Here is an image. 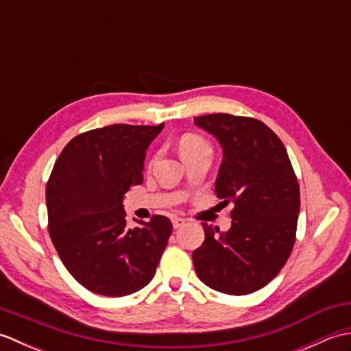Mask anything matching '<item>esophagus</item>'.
Listing matches in <instances>:
<instances>
[{
  "mask_svg": "<svg viewBox=\"0 0 351 351\" xmlns=\"http://www.w3.org/2000/svg\"><path fill=\"white\" fill-rule=\"evenodd\" d=\"M171 223H173V228L178 229L185 225V219H181V217H173V220H171Z\"/></svg>",
  "mask_w": 351,
  "mask_h": 351,
  "instance_id": "obj_1",
  "label": "esophagus"
}]
</instances>
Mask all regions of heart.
<instances>
[{"label": "heart", "mask_w": 351, "mask_h": 351, "mask_svg": "<svg viewBox=\"0 0 351 351\" xmlns=\"http://www.w3.org/2000/svg\"><path fill=\"white\" fill-rule=\"evenodd\" d=\"M180 151L182 156H189L193 154H199V152H211V145L204 136L195 132H189L184 134V136L180 138ZM155 161V155L149 160V164H152Z\"/></svg>", "instance_id": "heart-1"}]
</instances>
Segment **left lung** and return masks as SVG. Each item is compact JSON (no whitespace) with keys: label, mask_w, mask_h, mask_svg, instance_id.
I'll list each match as a JSON object with an SVG mask.
<instances>
[{"label":"left lung","mask_w":351,"mask_h":351,"mask_svg":"<svg viewBox=\"0 0 351 351\" xmlns=\"http://www.w3.org/2000/svg\"><path fill=\"white\" fill-rule=\"evenodd\" d=\"M223 147L215 193L234 204L232 226L215 235L202 223L205 241L193 252L199 279L230 295L255 293L271 282L293 252L300 187L280 138L253 117L214 113L195 117Z\"/></svg>","instance_id":"obj_1"}]
</instances>
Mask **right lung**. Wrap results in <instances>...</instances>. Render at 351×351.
I'll return each mask as SVG.
<instances>
[{
	"instance_id": "obj_1",
	"label": "right lung",
	"mask_w": 351,
	"mask_h": 351,
	"mask_svg": "<svg viewBox=\"0 0 351 351\" xmlns=\"http://www.w3.org/2000/svg\"><path fill=\"white\" fill-rule=\"evenodd\" d=\"M164 123H116L78 134L52 167L47 182L48 232L62 263L95 294L122 297L155 276L171 221L152 215L126 226L123 197L143 182L149 143Z\"/></svg>"
}]
</instances>
